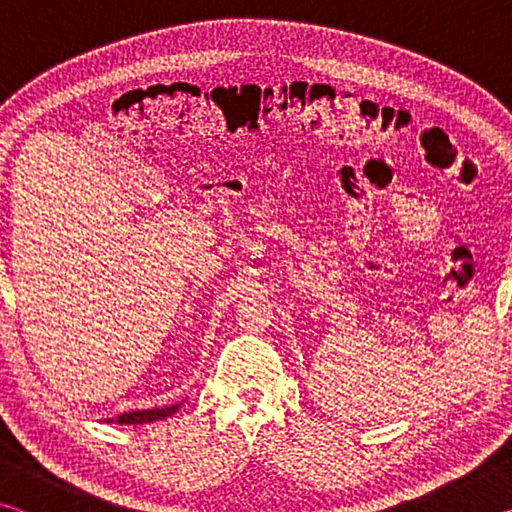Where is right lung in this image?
I'll return each mask as SVG.
<instances>
[{
  "instance_id": "1",
  "label": "right lung",
  "mask_w": 512,
  "mask_h": 512,
  "mask_svg": "<svg viewBox=\"0 0 512 512\" xmlns=\"http://www.w3.org/2000/svg\"><path fill=\"white\" fill-rule=\"evenodd\" d=\"M183 404V402H180ZM180 404H171V406H164V409H146V411H131V413H121L117 420L108 418L106 422H119V424H149V422H155V420H164L169 418V415H173L178 411Z\"/></svg>"
}]
</instances>
